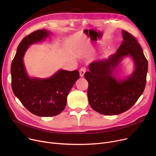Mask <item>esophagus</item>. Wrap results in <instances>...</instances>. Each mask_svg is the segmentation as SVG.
<instances>
[{"mask_svg": "<svg viewBox=\"0 0 156 156\" xmlns=\"http://www.w3.org/2000/svg\"><path fill=\"white\" fill-rule=\"evenodd\" d=\"M85 72H86V68H81L80 69V76L83 77Z\"/></svg>", "mask_w": 156, "mask_h": 156, "instance_id": "esophagus-1", "label": "esophagus"}]
</instances>
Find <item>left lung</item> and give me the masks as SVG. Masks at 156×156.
<instances>
[{
	"mask_svg": "<svg viewBox=\"0 0 156 156\" xmlns=\"http://www.w3.org/2000/svg\"><path fill=\"white\" fill-rule=\"evenodd\" d=\"M123 41L116 53L107 59L92 62L85 74L88 83V98L91 108L104 115H117L130 109L142 94L146 84L148 62L140 45L129 33L122 30ZM133 59L135 69L125 79L115 71L125 57Z\"/></svg>",
	"mask_w": 156,
	"mask_h": 156,
	"instance_id": "left-lung-1",
	"label": "left lung"
}]
</instances>
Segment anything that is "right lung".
<instances>
[{
	"instance_id": "add662e5",
	"label": "right lung",
	"mask_w": 156,
	"mask_h": 156,
	"mask_svg": "<svg viewBox=\"0 0 156 156\" xmlns=\"http://www.w3.org/2000/svg\"><path fill=\"white\" fill-rule=\"evenodd\" d=\"M51 33L39 30L24 37L12 61L11 85L15 96L30 112L41 117L54 116L66 105L70 90L80 78L78 71L59 69L48 78H31L23 62L29 46L44 41Z\"/></svg>"
}]
</instances>
